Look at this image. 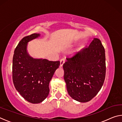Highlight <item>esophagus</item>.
<instances>
[{"label": "esophagus", "mask_w": 122, "mask_h": 122, "mask_svg": "<svg viewBox=\"0 0 122 122\" xmlns=\"http://www.w3.org/2000/svg\"><path fill=\"white\" fill-rule=\"evenodd\" d=\"M65 62V59H62L60 60V67H62V66Z\"/></svg>", "instance_id": "1"}]
</instances>
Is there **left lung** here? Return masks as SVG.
I'll return each mask as SVG.
<instances>
[{
	"label": "left lung",
	"instance_id": "left-lung-1",
	"mask_svg": "<svg viewBox=\"0 0 122 122\" xmlns=\"http://www.w3.org/2000/svg\"><path fill=\"white\" fill-rule=\"evenodd\" d=\"M63 68L70 96L80 102L90 101L101 90L106 77L105 50L101 40L94 38L88 48L67 58Z\"/></svg>",
	"mask_w": 122,
	"mask_h": 122
}]
</instances>
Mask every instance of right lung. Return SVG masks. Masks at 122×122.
I'll list each match as a JSON object with an SVG mask.
<instances>
[{
  "label": "right lung",
  "instance_id": "add662e5",
  "mask_svg": "<svg viewBox=\"0 0 122 122\" xmlns=\"http://www.w3.org/2000/svg\"><path fill=\"white\" fill-rule=\"evenodd\" d=\"M40 34L34 33L24 37L15 49L13 57L12 78L16 90L28 102H42L49 92V83L60 61L34 59L27 50L29 41L38 38Z\"/></svg>",
  "mask_w": 122,
  "mask_h": 122
}]
</instances>
